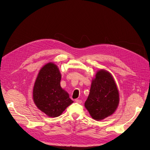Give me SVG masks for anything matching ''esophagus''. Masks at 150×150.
Instances as JSON below:
<instances>
[{"mask_svg": "<svg viewBox=\"0 0 150 150\" xmlns=\"http://www.w3.org/2000/svg\"><path fill=\"white\" fill-rule=\"evenodd\" d=\"M75 101H76V103H79V104H81V103H82V100H81V99H75Z\"/></svg>", "mask_w": 150, "mask_h": 150, "instance_id": "1", "label": "esophagus"}]
</instances>
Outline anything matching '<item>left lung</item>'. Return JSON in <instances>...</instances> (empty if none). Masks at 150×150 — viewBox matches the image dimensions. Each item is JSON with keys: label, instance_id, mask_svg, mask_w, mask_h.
<instances>
[{"label": "left lung", "instance_id": "left-lung-1", "mask_svg": "<svg viewBox=\"0 0 150 150\" xmlns=\"http://www.w3.org/2000/svg\"><path fill=\"white\" fill-rule=\"evenodd\" d=\"M119 102V91L113 77L106 70L98 71L84 103L91 116L97 121L105 119L115 112Z\"/></svg>", "mask_w": 150, "mask_h": 150}]
</instances>
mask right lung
<instances>
[{"label":"right lung","mask_w":150,"mask_h":150,"mask_svg":"<svg viewBox=\"0 0 150 150\" xmlns=\"http://www.w3.org/2000/svg\"><path fill=\"white\" fill-rule=\"evenodd\" d=\"M61 74L52 62L45 64L39 72L33 88L34 102L38 109L49 117L59 116L73 103L60 85Z\"/></svg>","instance_id":"add662e5"}]
</instances>
